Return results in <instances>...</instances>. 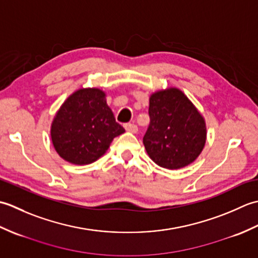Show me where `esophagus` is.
Masks as SVG:
<instances>
[{
	"instance_id": "esophagus-1",
	"label": "esophagus",
	"mask_w": 258,
	"mask_h": 258,
	"mask_svg": "<svg viewBox=\"0 0 258 258\" xmlns=\"http://www.w3.org/2000/svg\"><path fill=\"white\" fill-rule=\"evenodd\" d=\"M124 127L130 133H136V132H138V126H136L135 124L126 123V124H124Z\"/></svg>"
}]
</instances>
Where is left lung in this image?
Instances as JSON below:
<instances>
[{"label":"left lung","mask_w":258,"mask_h":258,"mask_svg":"<svg viewBox=\"0 0 258 258\" xmlns=\"http://www.w3.org/2000/svg\"><path fill=\"white\" fill-rule=\"evenodd\" d=\"M149 115L143 144L157 165L178 169L199 157L206 142L205 120L182 91L171 87L152 94Z\"/></svg>","instance_id":"left-lung-1"}]
</instances>
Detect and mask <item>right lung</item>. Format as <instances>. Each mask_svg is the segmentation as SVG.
<instances>
[{"instance_id": "right-lung-1", "label": "right lung", "mask_w": 258, "mask_h": 258, "mask_svg": "<svg viewBox=\"0 0 258 258\" xmlns=\"http://www.w3.org/2000/svg\"><path fill=\"white\" fill-rule=\"evenodd\" d=\"M125 130L107 106L105 93L81 89L58 109L51 126L54 149L63 160L85 165L105 154L109 144Z\"/></svg>"}]
</instances>
